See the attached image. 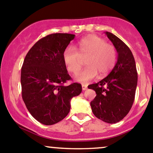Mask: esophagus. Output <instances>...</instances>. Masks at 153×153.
<instances>
[{
  "instance_id": "1",
  "label": "esophagus",
  "mask_w": 153,
  "mask_h": 153,
  "mask_svg": "<svg viewBox=\"0 0 153 153\" xmlns=\"http://www.w3.org/2000/svg\"><path fill=\"white\" fill-rule=\"evenodd\" d=\"M82 89L83 90H86L87 89V85L86 84H82Z\"/></svg>"
}]
</instances>
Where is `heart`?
<instances>
[{
	"label": "heart",
	"mask_w": 153,
	"mask_h": 153,
	"mask_svg": "<svg viewBox=\"0 0 153 153\" xmlns=\"http://www.w3.org/2000/svg\"><path fill=\"white\" fill-rule=\"evenodd\" d=\"M86 58L88 66L75 76V81L83 84L96 78L98 73L101 77L107 75L116 63L117 52L115 47L106 43L104 38L91 35L78 41L77 49L69 46L63 53L64 64L71 73L78 72L82 65V58Z\"/></svg>",
	"instance_id": "1"
}]
</instances>
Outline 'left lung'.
<instances>
[{"instance_id":"left-lung-1","label":"left lung","mask_w":153,"mask_h":153,"mask_svg":"<svg viewBox=\"0 0 153 153\" xmlns=\"http://www.w3.org/2000/svg\"><path fill=\"white\" fill-rule=\"evenodd\" d=\"M118 52V60L110 73L88 87L96 92L90 103L95 117L104 122L115 124L128 114L134 102L138 73L133 55L120 38L105 32Z\"/></svg>"}]
</instances>
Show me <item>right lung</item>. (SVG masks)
Masks as SVG:
<instances>
[{"label": "right lung", "instance_id": "obj_1", "mask_svg": "<svg viewBox=\"0 0 153 153\" xmlns=\"http://www.w3.org/2000/svg\"><path fill=\"white\" fill-rule=\"evenodd\" d=\"M75 35L55 33L40 39L29 49L21 68L22 98L27 109L44 125L59 122L70 110V101L80 95L78 83L64 84L71 77L63 53Z\"/></svg>", "mask_w": 153, "mask_h": 153}]
</instances>
